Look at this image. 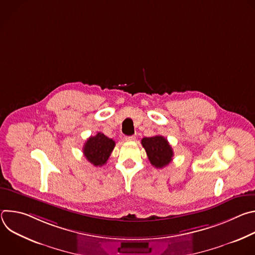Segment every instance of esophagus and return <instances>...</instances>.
<instances>
[{"label":"esophagus","mask_w":255,"mask_h":255,"mask_svg":"<svg viewBox=\"0 0 255 255\" xmlns=\"http://www.w3.org/2000/svg\"><path fill=\"white\" fill-rule=\"evenodd\" d=\"M135 139H136V137H135L134 135H132V136H126V137L124 138L125 141H134Z\"/></svg>","instance_id":"1"}]
</instances>
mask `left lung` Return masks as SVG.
I'll use <instances>...</instances> for the list:
<instances>
[{"label": "left lung", "mask_w": 255, "mask_h": 255, "mask_svg": "<svg viewBox=\"0 0 255 255\" xmlns=\"http://www.w3.org/2000/svg\"><path fill=\"white\" fill-rule=\"evenodd\" d=\"M141 144L146 151L150 163L156 168H162L172 160V148L163 136L144 137L141 140Z\"/></svg>", "instance_id": "1"}]
</instances>
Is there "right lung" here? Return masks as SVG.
<instances>
[{"label": "right lung", "instance_id": "obj_1", "mask_svg": "<svg viewBox=\"0 0 255 255\" xmlns=\"http://www.w3.org/2000/svg\"><path fill=\"white\" fill-rule=\"evenodd\" d=\"M115 147V141L108 138L103 133L91 136L84 145V155L95 166L106 164Z\"/></svg>", "mask_w": 255, "mask_h": 255}]
</instances>
